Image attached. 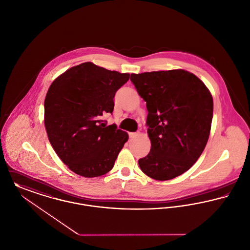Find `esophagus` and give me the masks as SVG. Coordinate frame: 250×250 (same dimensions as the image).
<instances>
[{"instance_id":"esophagus-1","label":"esophagus","mask_w":250,"mask_h":250,"mask_svg":"<svg viewBox=\"0 0 250 250\" xmlns=\"http://www.w3.org/2000/svg\"><path fill=\"white\" fill-rule=\"evenodd\" d=\"M139 135H140V133L139 132L129 133V137H130V138H135V137H137V136H139Z\"/></svg>"}]
</instances>
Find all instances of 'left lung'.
<instances>
[{"label": "left lung", "mask_w": 250, "mask_h": 250, "mask_svg": "<svg viewBox=\"0 0 250 250\" xmlns=\"http://www.w3.org/2000/svg\"><path fill=\"white\" fill-rule=\"evenodd\" d=\"M130 80L146 102L151 149L139 160L153 179L182 175L205 149L211 126L213 100L205 84L184 70L131 74Z\"/></svg>", "instance_id": "obj_1"}]
</instances>
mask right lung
Wrapping results in <instances>:
<instances>
[{"label": "right lung", "mask_w": 250, "mask_h": 250, "mask_svg": "<svg viewBox=\"0 0 250 250\" xmlns=\"http://www.w3.org/2000/svg\"><path fill=\"white\" fill-rule=\"evenodd\" d=\"M129 79L85 62L67 70L51 84L44 101L48 139L59 159L79 176L96 177L109 172L128 134L101 118L112 113L113 98Z\"/></svg>", "instance_id": "add662e5"}]
</instances>
